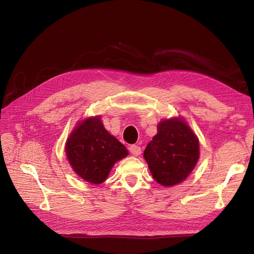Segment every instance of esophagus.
Returning <instances> with one entry per match:
<instances>
[{
    "instance_id": "34e87169",
    "label": "esophagus",
    "mask_w": 254,
    "mask_h": 254,
    "mask_svg": "<svg viewBox=\"0 0 254 254\" xmlns=\"http://www.w3.org/2000/svg\"><path fill=\"white\" fill-rule=\"evenodd\" d=\"M129 149H130V152L132 153L133 156H139V155H141V147L140 146H137V145H131L129 147Z\"/></svg>"
}]
</instances>
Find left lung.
Here are the masks:
<instances>
[{
    "instance_id": "8db88e82",
    "label": "left lung",
    "mask_w": 254,
    "mask_h": 254,
    "mask_svg": "<svg viewBox=\"0 0 254 254\" xmlns=\"http://www.w3.org/2000/svg\"><path fill=\"white\" fill-rule=\"evenodd\" d=\"M158 132L144 150V159L158 183L173 187L187 179L199 159V141L181 118L159 123Z\"/></svg>"
}]
</instances>
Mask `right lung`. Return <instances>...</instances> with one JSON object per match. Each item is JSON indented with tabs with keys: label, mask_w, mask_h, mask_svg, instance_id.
Masks as SVG:
<instances>
[{
	"label": "right lung",
	"mask_w": 254,
	"mask_h": 254,
	"mask_svg": "<svg viewBox=\"0 0 254 254\" xmlns=\"http://www.w3.org/2000/svg\"><path fill=\"white\" fill-rule=\"evenodd\" d=\"M65 152L74 172L90 183H103L117 161L128 150L105 129L101 117L78 123L65 143Z\"/></svg>",
	"instance_id": "1"
}]
</instances>
